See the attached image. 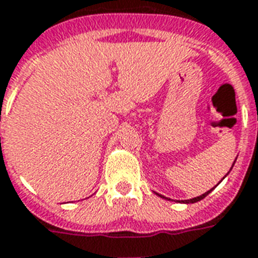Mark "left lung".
I'll return each instance as SVG.
<instances>
[{"instance_id":"obj_1","label":"left lung","mask_w":258,"mask_h":258,"mask_svg":"<svg viewBox=\"0 0 258 258\" xmlns=\"http://www.w3.org/2000/svg\"><path fill=\"white\" fill-rule=\"evenodd\" d=\"M212 190H213V188H212ZM212 190H209V191H207V192H205V194H202V196H200V197H196V198H192V200H186V201H184V204H194V202H198V201H201L202 198H205V197H207L208 194H209V192H211Z\"/></svg>"}]
</instances>
